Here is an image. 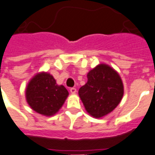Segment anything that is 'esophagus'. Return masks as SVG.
<instances>
[{
	"mask_svg": "<svg viewBox=\"0 0 155 155\" xmlns=\"http://www.w3.org/2000/svg\"><path fill=\"white\" fill-rule=\"evenodd\" d=\"M70 92H71V93H72V94H75V93H76V88H71L70 89Z\"/></svg>",
	"mask_w": 155,
	"mask_h": 155,
	"instance_id": "1",
	"label": "esophagus"
}]
</instances>
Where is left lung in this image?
<instances>
[{"instance_id": "left-lung-1", "label": "left lung", "mask_w": 155, "mask_h": 155, "mask_svg": "<svg viewBox=\"0 0 155 155\" xmlns=\"http://www.w3.org/2000/svg\"><path fill=\"white\" fill-rule=\"evenodd\" d=\"M88 81L79 89V96L88 114L101 118L114 110L124 96L119 73L106 64H99L87 75Z\"/></svg>"}]
</instances>
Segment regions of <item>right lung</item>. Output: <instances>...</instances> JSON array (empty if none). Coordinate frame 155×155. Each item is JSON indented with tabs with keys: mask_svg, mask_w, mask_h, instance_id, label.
Wrapping results in <instances>:
<instances>
[{
	"mask_svg": "<svg viewBox=\"0 0 155 155\" xmlns=\"http://www.w3.org/2000/svg\"><path fill=\"white\" fill-rule=\"evenodd\" d=\"M63 85L57 84L54 76L47 72L36 74L28 84L26 99L33 110L45 116H52L61 109L68 97Z\"/></svg>",
	"mask_w": 155,
	"mask_h": 155,
	"instance_id": "right-lung-1",
	"label": "right lung"
}]
</instances>
